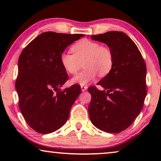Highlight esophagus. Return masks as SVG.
Segmentation results:
<instances>
[{"instance_id": "34e87169", "label": "esophagus", "mask_w": 161, "mask_h": 161, "mask_svg": "<svg viewBox=\"0 0 161 161\" xmlns=\"http://www.w3.org/2000/svg\"><path fill=\"white\" fill-rule=\"evenodd\" d=\"M80 88H81V91L84 92V91H86V90L87 89L88 87L86 86H81Z\"/></svg>"}]
</instances>
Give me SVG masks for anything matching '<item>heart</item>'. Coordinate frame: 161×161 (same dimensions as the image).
<instances>
[{
    "label": "heart",
    "instance_id": "heart-1",
    "mask_svg": "<svg viewBox=\"0 0 161 161\" xmlns=\"http://www.w3.org/2000/svg\"><path fill=\"white\" fill-rule=\"evenodd\" d=\"M72 51L63 52L60 56L61 64L67 73L76 74L82 67L84 69L71 80L72 83L86 85L96 78L97 74L105 77L114 65V54L108 47L100 45L95 41L82 39L72 45Z\"/></svg>",
    "mask_w": 161,
    "mask_h": 161
}]
</instances>
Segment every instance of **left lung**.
I'll return each instance as SVG.
<instances>
[{"label":"left lung","instance_id":"left-lung-1","mask_svg":"<svg viewBox=\"0 0 161 161\" xmlns=\"http://www.w3.org/2000/svg\"><path fill=\"white\" fill-rule=\"evenodd\" d=\"M105 43L114 54L111 72L97 83L103 91L90 86L89 114L94 126L109 133H120L142 111L147 95L146 64L134 42L121 31L93 35Z\"/></svg>","mask_w":161,"mask_h":161}]
</instances>
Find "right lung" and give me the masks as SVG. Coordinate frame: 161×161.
I'll use <instances>...</instances> for the list:
<instances>
[{
  "label": "right lung",
  "mask_w": 161,
  "mask_h": 161,
  "mask_svg": "<svg viewBox=\"0 0 161 161\" xmlns=\"http://www.w3.org/2000/svg\"><path fill=\"white\" fill-rule=\"evenodd\" d=\"M83 34L47 31L39 34L22 51L15 87L19 108L25 122L37 133H50L67 122L79 85L61 90L68 75L60 62L66 47Z\"/></svg>",
  "instance_id": "right-lung-1"
}]
</instances>
